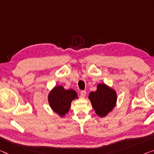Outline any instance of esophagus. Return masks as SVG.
<instances>
[{
  "instance_id": "esophagus-1",
  "label": "esophagus",
  "mask_w": 154,
  "mask_h": 154,
  "mask_svg": "<svg viewBox=\"0 0 154 154\" xmlns=\"http://www.w3.org/2000/svg\"><path fill=\"white\" fill-rule=\"evenodd\" d=\"M85 96H86V91H80V96H81L82 98H85Z\"/></svg>"
}]
</instances>
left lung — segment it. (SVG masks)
Segmentation results:
<instances>
[{"instance_id": "obj_1", "label": "left lung", "mask_w": 154, "mask_h": 154, "mask_svg": "<svg viewBox=\"0 0 154 154\" xmlns=\"http://www.w3.org/2000/svg\"><path fill=\"white\" fill-rule=\"evenodd\" d=\"M89 99L96 114L101 118L107 116L114 108L117 100L116 92L104 83L97 85L96 91H91Z\"/></svg>"}]
</instances>
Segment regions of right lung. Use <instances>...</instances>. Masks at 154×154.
<instances>
[{
  "instance_id": "1",
  "label": "right lung",
  "mask_w": 154,
  "mask_h": 154,
  "mask_svg": "<svg viewBox=\"0 0 154 154\" xmlns=\"http://www.w3.org/2000/svg\"><path fill=\"white\" fill-rule=\"evenodd\" d=\"M78 98L76 91L72 89L66 90L61 85L54 87L48 95L51 108L60 117H63L68 113L72 101Z\"/></svg>"
}]
</instances>
